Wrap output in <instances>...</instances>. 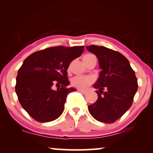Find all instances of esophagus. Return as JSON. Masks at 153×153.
I'll return each instance as SVG.
<instances>
[{"label": "esophagus", "mask_w": 153, "mask_h": 153, "mask_svg": "<svg viewBox=\"0 0 153 153\" xmlns=\"http://www.w3.org/2000/svg\"><path fill=\"white\" fill-rule=\"evenodd\" d=\"M79 91L81 93H82L83 95H85V94H86V93H87V91H81V90H79Z\"/></svg>", "instance_id": "esophagus-1"}]
</instances>
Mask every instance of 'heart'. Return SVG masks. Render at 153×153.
<instances>
[{
    "mask_svg": "<svg viewBox=\"0 0 153 153\" xmlns=\"http://www.w3.org/2000/svg\"><path fill=\"white\" fill-rule=\"evenodd\" d=\"M93 57H95V56L93 54L88 53L83 56L82 60L83 63L85 64L88 60L91 59ZM94 81V79L92 76H77L74 77L71 81V83L73 86L76 88L80 90H85L89 86L91 83H93Z\"/></svg>",
    "mask_w": 153,
    "mask_h": 153,
    "instance_id": "b5f03b06",
    "label": "heart"
}]
</instances>
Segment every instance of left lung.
<instances>
[{
	"label": "left lung",
	"mask_w": 153,
	"mask_h": 153,
	"mask_svg": "<svg viewBox=\"0 0 153 153\" xmlns=\"http://www.w3.org/2000/svg\"><path fill=\"white\" fill-rule=\"evenodd\" d=\"M88 51L97 56L102 71L93 86L98 98L88 106L95 120L113 123L124 115L132 104L138 89L137 79L128 60L118 51L105 47L91 45Z\"/></svg>",
	"instance_id": "8db88e82"
}]
</instances>
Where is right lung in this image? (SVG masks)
<instances>
[{"label":"right lung","instance_id":"right-lung-1","mask_svg":"<svg viewBox=\"0 0 153 153\" xmlns=\"http://www.w3.org/2000/svg\"><path fill=\"white\" fill-rule=\"evenodd\" d=\"M83 49V46H58L34 52L24 60L18 70L15 91L21 105L35 120L51 122L62 114L67 96L76 91L67 88V70ZM55 82L62 86L56 91L52 88Z\"/></svg>","mask_w":153,"mask_h":153}]
</instances>
